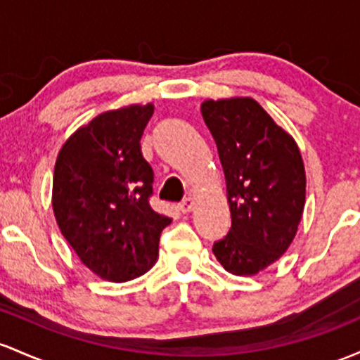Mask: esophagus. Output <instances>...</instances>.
<instances>
[{"label": "esophagus", "instance_id": "esophagus-1", "mask_svg": "<svg viewBox=\"0 0 360 360\" xmlns=\"http://www.w3.org/2000/svg\"><path fill=\"white\" fill-rule=\"evenodd\" d=\"M193 207H195V201H193L191 198H184L179 203V210L183 212V213H189V212L193 210Z\"/></svg>", "mask_w": 360, "mask_h": 360}]
</instances>
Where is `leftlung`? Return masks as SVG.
Here are the masks:
<instances>
[{"mask_svg": "<svg viewBox=\"0 0 360 360\" xmlns=\"http://www.w3.org/2000/svg\"><path fill=\"white\" fill-rule=\"evenodd\" d=\"M201 116L219 150L232 225L213 255L232 275L275 263L297 234L306 172L297 143L255 98L205 101Z\"/></svg>", "mask_w": 360, "mask_h": 360, "instance_id": "obj_1", "label": "left lung"}]
</instances>
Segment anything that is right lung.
<instances>
[{"label":"right lung","instance_id":"right-lung-1","mask_svg":"<svg viewBox=\"0 0 360 360\" xmlns=\"http://www.w3.org/2000/svg\"><path fill=\"white\" fill-rule=\"evenodd\" d=\"M152 114L153 104L98 114L65 141L54 165L59 231L80 262L109 282L147 274L172 222L148 203L153 171L140 138Z\"/></svg>","mask_w":360,"mask_h":360}]
</instances>
